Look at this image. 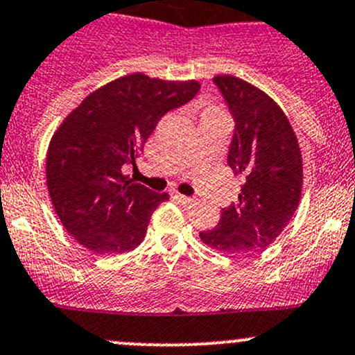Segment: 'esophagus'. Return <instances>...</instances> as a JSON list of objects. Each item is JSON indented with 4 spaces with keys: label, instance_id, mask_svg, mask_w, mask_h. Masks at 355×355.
<instances>
[{
    "label": "esophagus",
    "instance_id": "obj_1",
    "mask_svg": "<svg viewBox=\"0 0 355 355\" xmlns=\"http://www.w3.org/2000/svg\"><path fill=\"white\" fill-rule=\"evenodd\" d=\"M173 199L177 200V202H180L182 206H190V204L193 202V199H190L187 196H182V193H175Z\"/></svg>",
    "mask_w": 355,
    "mask_h": 355
}]
</instances>
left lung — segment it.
<instances>
[{"label":"left lung","instance_id":"8db88e82","mask_svg":"<svg viewBox=\"0 0 355 355\" xmlns=\"http://www.w3.org/2000/svg\"><path fill=\"white\" fill-rule=\"evenodd\" d=\"M234 121L227 165L243 178L236 202L221 211L212 230L200 231L218 252H262L291 221L300 204L303 162L296 134L281 107L236 76L212 78Z\"/></svg>","mask_w":355,"mask_h":355}]
</instances>
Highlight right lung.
I'll return each instance as SVG.
<instances>
[{
    "label": "right lung",
    "instance_id": "add662e5",
    "mask_svg": "<svg viewBox=\"0 0 355 355\" xmlns=\"http://www.w3.org/2000/svg\"><path fill=\"white\" fill-rule=\"evenodd\" d=\"M197 81H165L134 73L98 88L52 136L47 189L66 231L100 255L134 250L168 193L153 192L122 173L166 112L190 102Z\"/></svg>",
    "mask_w": 355,
    "mask_h": 355
}]
</instances>
